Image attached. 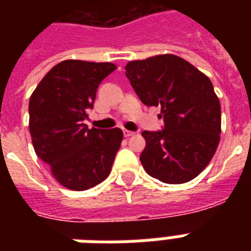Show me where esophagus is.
Returning <instances> with one entry per match:
<instances>
[{
	"instance_id": "obj_1",
	"label": "esophagus",
	"mask_w": 251,
	"mask_h": 251,
	"mask_svg": "<svg viewBox=\"0 0 251 251\" xmlns=\"http://www.w3.org/2000/svg\"><path fill=\"white\" fill-rule=\"evenodd\" d=\"M131 135H134V131H130V130H124V137L129 138V137H131Z\"/></svg>"
}]
</instances>
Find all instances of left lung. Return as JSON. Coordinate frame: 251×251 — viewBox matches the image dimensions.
<instances>
[{
    "instance_id": "1",
    "label": "left lung",
    "mask_w": 251,
    "mask_h": 251,
    "mask_svg": "<svg viewBox=\"0 0 251 251\" xmlns=\"http://www.w3.org/2000/svg\"><path fill=\"white\" fill-rule=\"evenodd\" d=\"M125 74L141 101L161 106L164 129L142 135L141 163L151 177L185 183L208 165L220 141L222 109L210 78L175 54L130 61Z\"/></svg>"
}]
</instances>
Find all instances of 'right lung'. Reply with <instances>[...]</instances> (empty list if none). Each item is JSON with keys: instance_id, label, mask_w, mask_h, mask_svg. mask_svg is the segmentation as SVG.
Masks as SVG:
<instances>
[{"instance_id": "add662e5", "label": "right lung", "mask_w": 251, "mask_h": 251, "mask_svg": "<svg viewBox=\"0 0 251 251\" xmlns=\"http://www.w3.org/2000/svg\"><path fill=\"white\" fill-rule=\"evenodd\" d=\"M116 69L110 62L62 61L47 73L29 98L35 152L70 190L83 191L102 182L120 150L121 129H88L83 124L99 84Z\"/></svg>"}]
</instances>
